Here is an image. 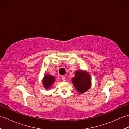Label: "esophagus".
Listing matches in <instances>:
<instances>
[{"label":"esophagus","mask_w":129,"mask_h":129,"mask_svg":"<svg viewBox=\"0 0 129 129\" xmlns=\"http://www.w3.org/2000/svg\"><path fill=\"white\" fill-rule=\"evenodd\" d=\"M61 79L63 81H65V76H62L61 77Z\"/></svg>","instance_id":"esophagus-1"}]
</instances>
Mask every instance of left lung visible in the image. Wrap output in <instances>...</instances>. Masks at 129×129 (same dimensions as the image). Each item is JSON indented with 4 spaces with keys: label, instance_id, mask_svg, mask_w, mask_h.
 Instances as JSON below:
<instances>
[{
    "label": "left lung",
    "instance_id": "1",
    "mask_svg": "<svg viewBox=\"0 0 129 129\" xmlns=\"http://www.w3.org/2000/svg\"><path fill=\"white\" fill-rule=\"evenodd\" d=\"M72 80L75 88L80 94L86 92L91 87V79L90 74L86 71H76L75 76Z\"/></svg>",
    "mask_w": 129,
    "mask_h": 129
}]
</instances>
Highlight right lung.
<instances>
[{
  "label": "right lung",
  "mask_w": 129,
  "mask_h": 129,
  "mask_svg": "<svg viewBox=\"0 0 129 129\" xmlns=\"http://www.w3.org/2000/svg\"><path fill=\"white\" fill-rule=\"evenodd\" d=\"M55 82V77L49 74H45L43 80V84L45 89L50 88Z\"/></svg>",
  "instance_id": "1"
}]
</instances>
